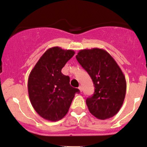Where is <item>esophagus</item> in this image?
<instances>
[{
  "instance_id": "esophagus-1",
  "label": "esophagus",
  "mask_w": 147,
  "mask_h": 147,
  "mask_svg": "<svg viewBox=\"0 0 147 147\" xmlns=\"http://www.w3.org/2000/svg\"><path fill=\"white\" fill-rule=\"evenodd\" d=\"M79 90L80 92H82V91H83V87H81V86H79Z\"/></svg>"
}]
</instances>
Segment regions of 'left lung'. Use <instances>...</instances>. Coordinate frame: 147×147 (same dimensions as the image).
I'll return each instance as SVG.
<instances>
[{
  "label": "left lung",
  "instance_id": "left-lung-1",
  "mask_svg": "<svg viewBox=\"0 0 147 147\" xmlns=\"http://www.w3.org/2000/svg\"><path fill=\"white\" fill-rule=\"evenodd\" d=\"M76 58L88 72L95 87L86 100L89 111L96 118L113 117L123 105L126 94L125 76L117 63L105 49H81Z\"/></svg>",
  "mask_w": 147,
  "mask_h": 147
}]
</instances>
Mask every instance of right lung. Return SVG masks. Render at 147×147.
<instances>
[{
	"mask_svg": "<svg viewBox=\"0 0 147 147\" xmlns=\"http://www.w3.org/2000/svg\"><path fill=\"white\" fill-rule=\"evenodd\" d=\"M71 49L53 47L42 54L28 81V91L32 107L45 119L57 121L67 114L75 94L79 90L70 85V77L61 72L75 55Z\"/></svg>",
	"mask_w": 147,
	"mask_h": 147,
	"instance_id": "right-lung-1",
	"label": "right lung"
}]
</instances>
